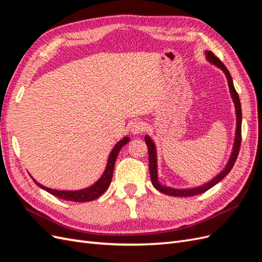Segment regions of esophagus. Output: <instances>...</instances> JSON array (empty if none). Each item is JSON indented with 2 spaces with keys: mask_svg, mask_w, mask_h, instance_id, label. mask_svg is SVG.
Masks as SVG:
<instances>
[{
  "mask_svg": "<svg viewBox=\"0 0 262 262\" xmlns=\"http://www.w3.org/2000/svg\"><path fill=\"white\" fill-rule=\"evenodd\" d=\"M146 128L145 122L140 121V120H136L133 121L130 125V131L132 134H140L141 132H143Z\"/></svg>",
  "mask_w": 262,
  "mask_h": 262,
  "instance_id": "esophagus-1",
  "label": "esophagus"
}]
</instances>
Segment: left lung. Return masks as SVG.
Wrapping results in <instances>:
<instances>
[{"label": "left lung", "mask_w": 262, "mask_h": 262, "mask_svg": "<svg viewBox=\"0 0 262 262\" xmlns=\"http://www.w3.org/2000/svg\"><path fill=\"white\" fill-rule=\"evenodd\" d=\"M204 53H205V58H207V61L210 62L211 64L215 66L216 68L223 71L226 78H227L229 93H231V97H232L233 102L235 105V112H236V131H235L234 144H233L231 156H229L228 162L225 165V167L223 168V170L220 171L217 175L214 178H212L210 181L205 182L204 185L192 187V188H172V187H168V186H164L161 184L160 181H158L156 145L154 143V141L146 134L145 142H146V145L148 147V167H149L150 180H152L153 186L158 190V191L162 193H165V194L172 195V196H192L195 194L203 193L207 191V190L211 189L213 186H215L217 182H220L222 179H223L229 171H231V169L233 168V166L237 160V156H238V153H239V147H241V143H242V106H241L239 96L235 90L234 84H233V78H232L231 74H229L226 67L211 51H205Z\"/></svg>", "instance_id": "left-lung-1"}]
</instances>
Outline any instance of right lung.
Masks as SVG:
<instances>
[{
	"label": "right lung",
	"instance_id": "add662e5",
	"mask_svg": "<svg viewBox=\"0 0 262 262\" xmlns=\"http://www.w3.org/2000/svg\"><path fill=\"white\" fill-rule=\"evenodd\" d=\"M129 141H130L129 137H124L120 141H118V143L114 146L112 152H110V154H109L106 168H105L104 172H102V175L96 182H95V184H93L92 186L87 187V188L80 189V190H55V189L45 187L43 185L39 184V182L36 181L34 178L33 179L41 189L46 190V191H48L49 193L53 194L54 196L60 198V199L73 201V202L93 201L95 199H97V198H99L108 189L110 182H112L117 156H118L119 152H120V149L126 143H128Z\"/></svg>",
	"mask_w": 262,
	"mask_h": 262
}]
</instances>
